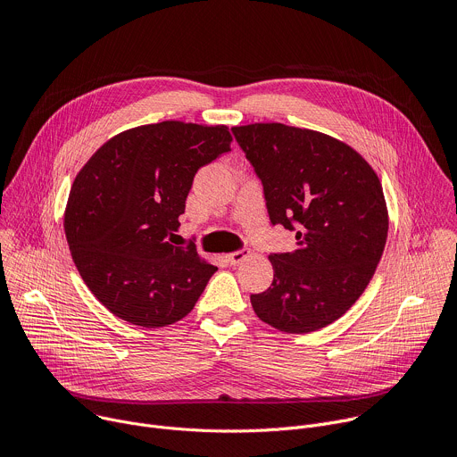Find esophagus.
<instances>
[{"instance_id":"obj_1","label":"esophagus","mask_w":457,"mask_h":457,"mask_svg":"<svg viewBox=\"0 0 457 457\" xmlns=\"http://www.w3.org/2000/svg\"><path fill=\"white\" fill-rule=\"evenodd\" d=\"M247 256H249V249H237V251H233V253H228V254H226L228 262H229L231 266H237V264H240L242 260H245Z\"/></svg>"}]
</instances>
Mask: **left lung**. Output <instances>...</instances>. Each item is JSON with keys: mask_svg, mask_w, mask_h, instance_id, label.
<instances>
[{"mask_svg": "<svg viewBox=\"0 0 457 457\" xmlns=\"http://www.w3.org/2000/svg\"><path fill=\"white\" fill-rule=\"evenodd\" d=\"M231 132L262 182L271 224L296 233L295 251L270 254L273 284L251 305L278 331H318L360 298L383 254L379 179L351 146L312 129L256 122Z\"/></svg>", "mask_w": 457, "mask_h": 457, "instance_id": "obj_1", "label": "left lung"}]
</instances>
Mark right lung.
<instances>
[{
	"mask_svg": "<svg viewBox=\"0 0 457 457\" xmlns=\"http://www.w3.org/2000/svg\"><path fill=\"white\" fill-rule=\"evenodd\" d=\"M228 126H137L104 143L78 173L64 213L74 264L120 320L164 328L197 303L215 266L173 245L193 177L231 152Z\"/></svg>",
	"mask_w": 457,
	"mask_h": 457,
	"instance_id": "obj_1",
	"label": "right lung"
}]
</instances>
